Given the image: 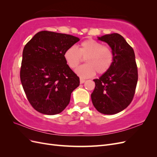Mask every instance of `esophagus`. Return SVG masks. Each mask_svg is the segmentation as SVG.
Returning a JSON list of instances; mask_svg holds the SVG:
<instances>
[{"label": "esophagus", "instance_id": "obj_1", "mask_svg": "<svg viewBox=\"0 0 157 157\" xmlns=\"http://www.w3.org/2000/svg\"><path fill=\"white\" fill-rule=\"evenodd\" d=\"M84 82H85V80H84V79L81 78H80V84H83Z\"/></svg>", "mask_w": 157, "mask_h": 157}]
</instances>
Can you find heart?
Masks as SVG:
<instances>
[{
	"label": "heart",
	"instance_id": "b5f03b06",
	"mask_svg": "<svg viewBox=\"0 0 157 157\" xmlns=\"http://www.w3.org/2000/svg\"><path fill=\"white\" fill-rule=\"evenodd\" d=\"M64 59L71 69L77 68L85 58L86 64L80 66L76 73L82 78L92 77L105 73L110 69L115 59V54L110 46L103 45L101 42L94 39L82 41L77 49L70 46L64 52Z\"/></svg>",
	"mask_w": 157,
	"mask_h": 157
}]
</instances>
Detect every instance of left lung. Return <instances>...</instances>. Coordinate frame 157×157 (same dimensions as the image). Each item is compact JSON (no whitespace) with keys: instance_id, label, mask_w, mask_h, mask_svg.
<instances>
[{"instance_id":"left-lung-1","label":"left lung","mask_w":157,"mask_h":157,"mask_svg":"<svg viewBox=\"0 0 157 157\" xmlns=\"http://www.w3.org/2000/svg\"><path fill=\"white\" fill-rule=\"evenodd\" d=\"M98 39L105 42L115 54L111 67L98 79L91 94L94 106L101 113L113 115L124 110L134 98L138 78L134 51L118 33Z\"/></svg>"}]
</instances>
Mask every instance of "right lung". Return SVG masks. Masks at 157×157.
<instances>
[{
	"label": "right lung",
	"mask_w": 157,
	"mask_h": 157,
	"mask_svg": "<svg viewBox=\"0 0 157 157\" xmlns=\"http://www.w3.org/2000/svg\"><path fill=\"white\" fill-rule=\"evenodd\" d=\"M79 40L73 35L42 31L25 44L20 80L28 101L38 112L56 115L68 105L80 80L66 63L63 54Z\"/></svg>",
	"instance_id": "1"
}]
</instances>
